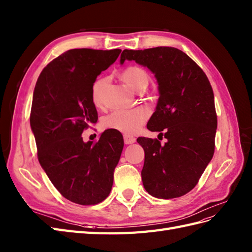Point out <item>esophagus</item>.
<instances>
[{
  "label": "esophagus",
  "instance_id": "1",
  "mask_svg": "<svg viewBox=\"0 0 252 252\" xmlns=\"http://www.w3.org/2000/svg\"><path fill=\"white\" fill-rule=\"evenodd\" d=\"M124 142L125 144H132L136 142V138L129 136V134H124Z\"/></svg>",
  "mask_w": 252,
  "mask_h": 252
}]
</instances>
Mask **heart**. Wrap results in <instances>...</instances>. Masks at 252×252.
Wrapping results in <instances>:
<instances>
[{"mask_svg": "<svg viewBox=\"0 0 252 252\" xmlns=\"http://www.w3.org/2000/svg\"><path fill=\"white\" fill-rule=\"evenodd\" d=\"M122 78L133 90H141L147 87L149 75L138 66H129L123 71ZM107 80L97 79L92 87V100L96 106L100 105L101 93ZM150 116L149 109L138 107L133 109H121L108 114L102 121V124L108 129L118 130L126 134L136 133Z\"/></svg>", "mask_w": 252, "mask_h": 252, "instance_id": "obj_1", "label": "heart"}]
</instances>
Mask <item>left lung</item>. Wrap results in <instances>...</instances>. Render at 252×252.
Instances as JSON below:
<instances>
[{
    "label": "left lung",
    "instance_id": "8db88e82",
    "mask_svg": "<svg viewBox=\"0 0 252 252\" xmlns=\"http://www.w3.org/2000/svg\"><path fill=\"white\" fill-rule=\"evenodd\" d=\"M126 60L155 75L159 98L147 129L163 131L167 139L164 145L157 139H137L145 154L143 186L158 199L182 197L197 185L214 155L217 115L212 85L199 65L173 47L125 49L121 64Z\"/></svg>",
    "mask_w": 252,
    "mask_h": 252
}]
</instances>
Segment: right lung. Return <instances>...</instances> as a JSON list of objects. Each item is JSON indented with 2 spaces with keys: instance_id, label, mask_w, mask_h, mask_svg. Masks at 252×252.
Returning a JSON list of instances; mask_svg holds the SVG:
<instances>
[{
  "instance_id": "add662e5",
  "label": "right lung",
  "mask_w": 252,
  "mask_h": 252,
  "mask_svg": "<svg viewBox=\"0 0 252 252\" xmlns=\"http://www.w3.org/2000/svg\"><path fill=\"white\" fill-rule=\"evenodd\" d=\"M121 51L71 49L51 61L35 85L30 124L38 161L53 186L73 203H100L111 191L123 136L106 130L96 143H85L81 134L98 120L93 83Z\"/></svg>"
}]
</instances>
